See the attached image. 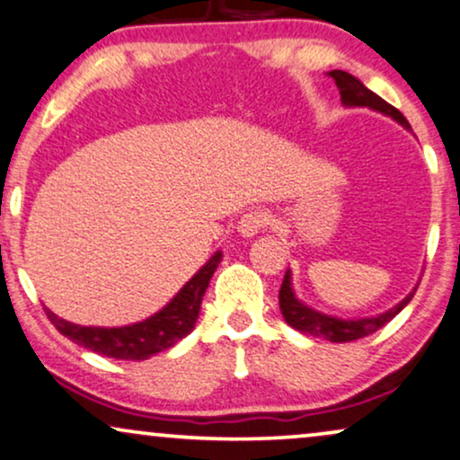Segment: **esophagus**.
Listing matches in <instances>:
<instances>
[{
	"label": "esophagus",
	"instance_id": "esophagus-1",
	"mask_svg": "<svg viewBox=\"0 0 460 460\" xmlns=\"http://www.w3.org/2000/svg\"><path fill=\"white\" fill-rule=\"evenodd\" d=\"M266 226H269V215H266V211H262V208H252V211L243 215L236 230H239V234L245 236V239H252V236H256L260 230L266 228Z\"/></svg>",
	"mask_w": 460,
	"mask_h": 460
}]
</instances>
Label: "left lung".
Returning a JSON list of instances; mask_svg holds the SVG:
<instances>
[{"label": "left lung", "instance_id": "left-lung-1", "mask_svg": "<svg viewBox=\"0 0 460 460\" xmlns=\"http://www.w3.org/2000/svg\"><path fill=\"white\" fill-rule=\"evenodd\" d=\"M328 76H332L334 83H337L343 106H351V109H354V106H367V109H373L382 112V115L393 117L394 121L401 123L405 129H411L410 121H407V119L401 115L394 106H390L386 100L379 98V95L373 93L371 89H367L356 76H351V74L343 70L328 72ZM413 294H416V288H413V292L407 294L399 305H394L393 309L384 311V314H379L376 317L341 320V317L320 314V311L311 309L309 305L300 303L292 288V273L290 270H286V277H283L281 290H279V309L283 317H286L288 324L296 328L298 332L326 339V341H332V343H348V341H356V339L367 337V334H373L382 326H386L396 314H401V311L407 307V303H410Z\"/></svg>", "mask_w": 460, "mask_h": 460}]
</instances>
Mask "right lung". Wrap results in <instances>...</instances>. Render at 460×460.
Returning <instances> with one entry per match:
<instances>
[{"instance_id": "1", "label": "right lung", "mask_w": 460, "mask_h": 460, "mask_svg": "<svg viewBox=\"0 0 460 460\" xmlns=\"http://www.w3.org/2000/svg\"><path fill=\"white\" fill-rule=\"evenodd\" d=\"M219 262L221 252H215L211 260L181 288L177 296L170 300L166 307L136 324L119 328L81 326L55 315L50 309H47V317L64 337L95 351V354L117 360H146L153 354L172 348L174 343H179L194 331L202 296Z\"/></svg>"}]
</instances>
